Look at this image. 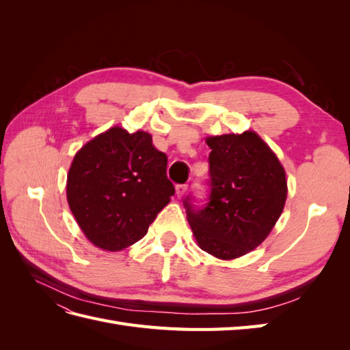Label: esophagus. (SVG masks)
I'll use <instances>...</instances> for the list:
<instances>
[{
    "mask_svg": "<svg viewBox=\"0 0 350 350\" xmlns=\"http://www.w3.org/2000/svg\"><path fill=\"white\" fill-rule=\"evenodd\" d=\"M187 188H188V185H187V184H178V185L175 187V189H176V196H178V197H183V196L185 194V191H187Z\"/></svg>",
    "mask_w": 350,
    "mask_h": 350,
    "instance_id": "1",
    "label": "esophagus"
}]
</instances>
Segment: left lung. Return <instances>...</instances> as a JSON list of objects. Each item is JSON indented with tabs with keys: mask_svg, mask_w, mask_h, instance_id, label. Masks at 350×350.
Returning <instances> with one entry per match:
<instances>
[{
	"mask_svg": "<svg viewBox=\"0 0 350 350\" xmlns=\"http://www.w3.org/2000/svg\"><path fill=\"white\" fill-rule=\"evenodd\" d=\"M210 193L203 207L184 200L200 248L220 260L245 256L280 217L288 183L279 159L254 131L207 137Z\"/></svg>",
	"mask_w": 350,
	"mask_h": 350,
	"instance_id": "obj_1",
	"label": "left lung"
}]
</instances>
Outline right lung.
I'll return each instance as SVG.
<instances>
[{
    "mask_svg": "<svg viewBox=\"0 0 350 350\" xmlns=\"http://www.w3.org/2000/svg\"><path fill=\"white\" fill-rule=\"evenodd\" d=\"M166 166L144 131L112 126L84 144L67 175V200L86 238L107 251L140 241L175 194Z\"/></svg>",
    "mask_w": 350,
    "mask_h": 350,
    "instance_id": "1",
    "label": "right lung"
}]
</instances>
